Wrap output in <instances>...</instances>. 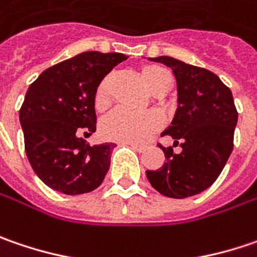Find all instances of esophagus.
<instances>
[{"label":"esophagus","instance_id":"1","mask_svg":"<svg viewBox=\"0 0 257 257\" xmlns=\"http://www.w3.org/2000/svg\"><path fill=\"white\" fill-rule=\"evenodd\" d=\"M125 145H128V146H132V148L136 149L137 152H143L145 149L148 148L146 145H139V143H125Z\"/></svg>","mask_w":257,"mask_h":257}]
</instances>
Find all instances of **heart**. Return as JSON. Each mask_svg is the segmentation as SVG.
Segmentation results:
<instances>
[{
  "instance_id": "1",
  "label": "heart",
  "mask_w": 257,
  "mask_h": 257,
  "mask_svg": "<svg viewBox=\"0 0 257 257\" xmlns=\"http://www.w3.org/2000/svg\"><path fill=\"white\" fill-rule=\"evenodd\" d=\"M140 75L148 89L158 95L163 94L171 85V73L159 65H145L140 69ZM114 75H105L96 85L94 94V104L96 109L107 107L111 96V86ZM162 125V120L155 112L135 114L125 109H114L101 121V136L107 140L120 143H137L145 142L155 135Z\"/></svg>"
}]
</instances>
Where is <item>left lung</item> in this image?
I'll use <instances>...</instances> for the list:
<instances>
[{"label":"left lung","mask_w":257,"mask_h":257,"mask_svg":"<svg viewBox=\"0 0 257 257\" xmlns=\"http://www.w3.org/2000/svg\"><path fill=\"white\" fill-rule=\"evenodd\" d=\"M173 71L178 85V108L172 125L163 135L172 136V146L159 148L166 162L156 171H146L149 182L169 198H186L205 191L215 182L233 152L237 109L228 86L208 69L178 59L159 56Z\"/></svg>","instance_id":"obj_1"}]
</instances>
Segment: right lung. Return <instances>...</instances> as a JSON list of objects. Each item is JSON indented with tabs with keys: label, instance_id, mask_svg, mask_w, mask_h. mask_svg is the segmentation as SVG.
Listing matches in <instances>:
<instances>
[{
	"label": "right lung",
	"instance_id": "right-lung-1",
	"mask_svg": "<svg viewBox=\"0 0 257 257\" xmlns=\"http://www.w3.org/2000/svg\"><path fill=\"white\" fill-rule=\"evenodd\" d=\"M122 53L84 52L40 73L24 96L20 122L33 171L55 191L78 195L96 189L109 169L114 143L89 146L96 130V85Z\"/></svg>",
	"mask_w": 257,
	"mask_h": 257
}]
</instances>
